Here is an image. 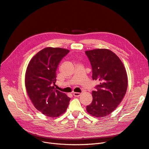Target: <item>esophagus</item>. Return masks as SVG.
<instances>
[{"label": "esophagus", "instance_id": "obj_1", "mask_svg": "<svg viewBox=\"0 0 149 149\" xmlns=\"http://www.w3.org/2000/svg\"><path fill=\"white\" fill-rule=\"evenodd\" d=\"M81 95V94L80 93H74V96L75 97H79V96H80Z\"/></svg>", "mask_w": 149, "mask_h": 149}]
</instances>
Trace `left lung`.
<instances>
[{"label":"left lung","instance_id":"obj_1","mask_svg":"<svg viewBox=\"0 0 149 149\" xmlns=\"http://www.w3.org/2000/svg\"><path fill=\"white\" fill-rule=\"evenodd\" d=\"M85 53L91 65L93 79L100 82L92 92L93 101L86 111L93 117H104L122 102L127 90V74L122 61L108 49H91Z\"/></svg>","mask_w":149,"mask_h":149}]
</instances>
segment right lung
Segmentation results:
<instances>
[{"mask_svg": "<svg viewBox=\"0 0 149 149\" xmlns=\"http://www.w3.org/2000/svg\"><path fill=\"white\" fill-rule=\"evenodd\" d=\"M69 52L61 48L47 47L32 57L25 74V86L34 107L49 117L64 113L70 98L54 88L56 71L61 60Z\"/></svg>", "mask_w": 149, "mask_h": 149, "instance_id": "obj_1", "label": "right lung"}]
</instances>
